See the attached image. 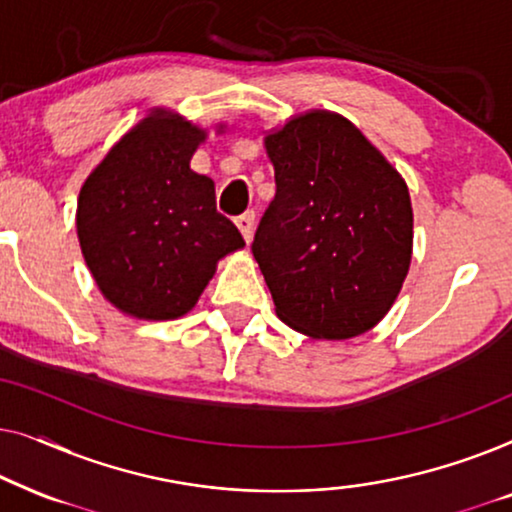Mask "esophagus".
I'll use <instances>...</instances> for the list:
<instances>
[{
    "label": "esophagus",
    "instance_id": "34e87169",
    "mask_svg": "<svg viewBox=\"0 0 512 512\" xmlns=\"http://www.w3.org/2000/svg\"><path fill=\"white\" fill-rule=\"evenodd\" d=\"M235 226L240 228V233L244 237V242H251L254 240V230H256V214L254 212H244L242 216H237L235 219Z\"/></svg>",
    "mask_w": 512,
    "mask_h": 512
}]
</instances>
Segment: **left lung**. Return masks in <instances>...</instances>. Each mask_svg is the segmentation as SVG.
Listing matches in <instances>:
<instances>
[{
    "mask_svg": "<svg viewBox=\"0 0 512 512\" xmlns=\"http://www.w3.org/2000/svg\"><path fill=\"white\" fill-rule=\"evenodd\" d=\"M277 195L254 258L277 317L314 340H349L396 303L412 261L401 172L345 116L312 109L263 137Z\"/></svg>",
    "mask_w": 512,
    "mask_h": 512,
    "instance_id": "1",
    "label": "left lung"
}]
</instances>
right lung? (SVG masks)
Here are the masks:
<instances>
[{"label":"right lung","mask_w":512,"mask_h":512,"mask_svg":"<svg viewBox=\"0 0 512 512\" xmlns=\"http://www.w3.org/2000/svg\"><path fill=\"white\" fill-rule=\"evenodd\" d=\"M226 125H216L221 135ZM207 130L156 107L93 167L76 202L81 254L128 317L170 321L198 303L221 258L244 247L216 212L214 181L191 170Z\"/></svg>","instance_id":"right-lung-1"}]
</instances>
